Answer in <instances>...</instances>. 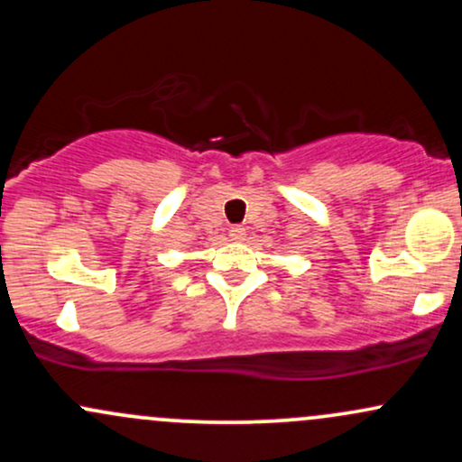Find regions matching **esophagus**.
Wrapping results in <instances>:
<instances>
[{"label": "esophagus", "mask_w": 462, "mask_h": 462, "mask_svg": "<svg viewBox=\"0 0 462 462\" xmlns=\"http://www.w3.org/2000/svg\"><path fill=\"white\" fill-rule=\"evenodd\" d=\"M227 235H230V241H243V238H245V227H243V226H232Z\"/></svg>", "instance_id": "34e87169"}]
</instances>
